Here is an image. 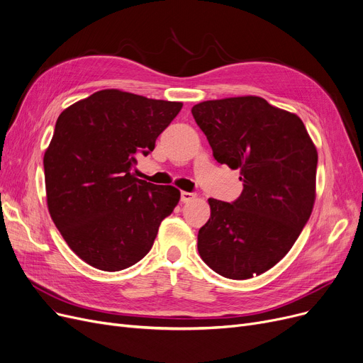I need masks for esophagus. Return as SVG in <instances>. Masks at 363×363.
<instances>
[{"label": "esophagus", "mask_w": 363, "mask_h": 363, "mask_svg": "<svg viewBox=\"0 0 363 363\" xmlns=\"http://www.w3.org/2000/svg\"><path fill=\"white\" fill-rule=\"evenodd\" d=\"M193 199H196V194H194V193L181 191V201H182V203H188V201H191Z\"/></svg>", "instance_id": "obj_1"}]
</instances>
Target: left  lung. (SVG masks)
Segmentation results:
<instances>
[{
    "label": "left lung",
    "mask_w": 363,
    "mask_h": 363,
    "mask_svg": "<svg viewBox=\"0 0 363 363\" xmlns=\"http://www.w3.org/2000/svg\"><path fill=\"white\" fill-rule=\"evenodd\" d=\"M191 113L213 157L240 169L244 186L233 203L208 199L199 253L225 278L260 275L290 252L311 218L316 148L298 116L253 95L203 101Z\"/></svg>",
    "instance_id": "1"
}]
</instances>
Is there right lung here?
Here are the masks:
<instances>
[{
  "mask_svg": "<svg viewBox=\"0 0 363 363\" xmlns=\"http://www.w3.org/2000/svg\"><path fill=\"white\" fill-rule=\"evenodd\" d=\"M182 103L103 89L67 107L44 156L47 204L70 249L94 268L116 272L140 262L179 191L135 178L138 156Z\"/></svg>",
  "mask_w": 363,
  "mask_h": 363,
  "instance_id": "1",
  "label": "right lung"
}]
</instances>
